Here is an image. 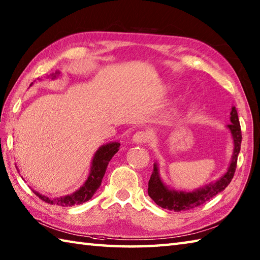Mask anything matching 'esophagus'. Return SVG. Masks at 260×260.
I'll use <instances>...</instances> for the list:
<instances>
[{
    "label": "esophagus",
    "mask_w": 260,
    "mask_h": 260,
    "mask_svg": "<svg viewBox=\"0 0 260 260\" xmlns=\"http://www.w3.org/2000/svg\"><path fill=\"white\" fill-rule=\"evenodd\" d=\"M148 139H149L148 134H147V132H144V131H138V132H136L134 136H132V143L136 144V145L144 144Z\"/></svg>",
    "instance_id": "obj_1"
}]
</instances>
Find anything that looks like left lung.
<instances>
[{
    "label": "left lung",
    "mask_w": 260,
    "mask_h": 260,
    "mask_svg": "<svg viewBox=\"0 0 260 260\" xmlns=\"http://www.w3.org/2000/svg\"><path fill=\"white\" fill-rule=\"evenodd\" d=\"M230 121L231 123L228 124V129L231 132L233 139V154L230 165L221 178L214 182L205 184L204 187L194 189L192 191L184 190H174L166 185L163 179L160 178L158 163H154V171L151 173L150 180L148 182V194L159 207L174 212H182V210H189L194 207H198L207 200L213 198L214 196L222 192L228 187L229 183L233 179L234 172L237 169L238 155L241 148V128L238 117V112L236 106H232L231 113H230Z\"/></svg>",
    "instance_id": "left-lung-1"
}]
</instances>
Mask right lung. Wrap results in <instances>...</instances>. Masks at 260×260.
I'll return each mask as SVG.
<instances>
[{
    "mask_svg": "<svg viewBox=\"0 0 260 260\" xmlns=\"http://www.w3.org/2000/svg\"><path fill=\"white\" fill-rule=\"evenodd\" d=\"M60 75L61 72L56 70L55 73H52V75L48 76V78H52V80H54L56 79L57 77H60ZM34 82H31L30 86ZM119 148H120L119 141H112V143H107L105 145L101 146L94 154V157H92L90 171H89V174H88L87 180L79 189L75 191V192L67 196H61V197H53V198L47 197L45 194L39 193L36 190H32L34 193L37 194L38 197L42 200H44L45 203L52 204V205H58V206H63V207L73 206V205H79L85 202H88V200L94 196L97 189L101 187L103 176H104L106 172L107 165H109L112 157H113V156L117 153Z\"/></svg>",
    "mask_w": 260,
    "mask_h": 260,
    "instance_id": "right-lung-1",
    "label": "right lung"
}]
</instances>
